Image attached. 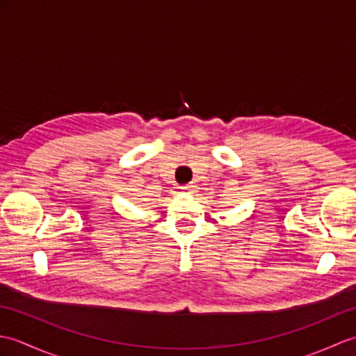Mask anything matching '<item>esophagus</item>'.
Returning a JSON list of instances; mask_svg holds the SVG:
<instances>
[{
	"label": "esophagus",
	"instance_id": "1",
	"mask_svg": "<svg viewBox=\"0 0 356 356\" xmlns=\"http://www.w3.org/2000/svg\"><path fill=\"white\" fill-rule=\"evenodd\" d=\"M180 190L185 191V193H193V191L195 190V185H193V184H190V185H185V186L180 188Z\"/></svg>",
	"mask_w": 356,
	"mask_h": 356
}]
</instances>
